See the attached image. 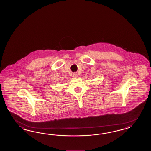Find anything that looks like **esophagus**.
<instances>
[{
	"label": "esophagus",
	"instance_id": "1",
	"mask_svg": "<svg viewBox=\"0 0 151 151\" xmlns=\"http://www.w3.org/2000/svg\"><path fill=\"white\" fill-rule=\"evenodd\" d=\"M73 77L75 78H78V73H73Z\"/></svg>",
	"mask_w": 151,
	"mask_h": 151
}]
</instances>
